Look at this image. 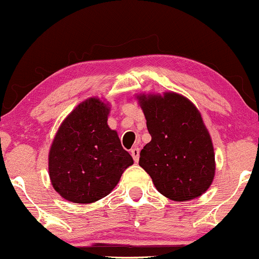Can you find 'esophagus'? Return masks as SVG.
I'll list each match as a JSON object with an SVG mask.
<instances>
[{
	"mask_svg": "<svg viewBox=\"0 0 259 259\" xmlns=\"http://www.w3.org/2000/svg\"><path fill=\"white\" fill-rule=\"evenodd\" d=\"M130 154H132V157L134 158V160L138 163L139 161V158H140V148L139 147H133L130 149Z\"/></svg>",
	"mask_w": 259,
	"mask_h": 259,
	"instance_id": "esophagus-1",
	"label": "esophagus"
}]
</instances>
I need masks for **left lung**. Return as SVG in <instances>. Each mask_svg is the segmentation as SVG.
I'll return each instance as SVG.
<instances>
[{
  "mask_svg": "<svg viewBox=\"0 0 259 259\" xmlns=\"http://www.w3.org/2000/svg\"><path fill=\"white\" fill-rule=\"evenodd\" d=\"M152 140L140 166L164 197L186 201L200 197L214 177V152L200 112L176 93L139 95Z\"/></svg>",
  "mask_w": 259,
  "mask_h": 259,
  "instance_id": "1",
  "label": "left lung"
}]
</instances>
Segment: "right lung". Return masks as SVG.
<instances>
[{
	"label": "right lung",
	"instance_id": "add662e5",
	"mask_svg": "<svg viewBox=\"0 0 259 259\" xmlns=\"http://www.w3.org/2000/svg\"><path fill=\"white\" fill-rule=\"evenodd\" d=\"M110 107L90 98L65 118L49 151V177L62 198L76 204L98 201L112 192L134 164L107 125Z\"/></svg>",
	"mask_w": 259,
	"mask_h": 259
}]
</instances>
